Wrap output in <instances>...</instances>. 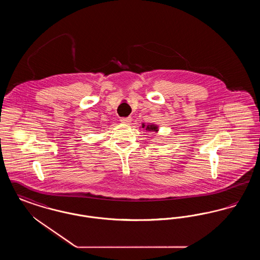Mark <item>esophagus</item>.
Listing matches in <instances>:
<instances>
[{"instance_id":"1","label":"esophagus","mask_w":260,"mask_h":260,"mask_svg":"<svg viewBox=\"0 0 260 260\" xmlns=\"http://www.w3.org/2000/svg\"><path fill=\"white\" fill-rule=\"evenodd\" d=\"M122 123H124V124H128L131 122H132V118L131 117H125V118H121V120H120Z\"/></svg>"}]
</instances>
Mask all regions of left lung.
I'll use <instances>...</instances> for the list:
<instances>
[{"instance_id":"1","label":"left lung","mask_w":260,"mask_h":260,"mask_svg":"<svg viewBox=\"0 0 260 260\" xmlns=\"http://www.w3.org/2000/svg\"><path fill=\"white\" fill-rule=\"evenodd\" d=\"M142 127L146 128V131H150V132H158V126L155 125V124H147L145 125L144 124H142Z\"/></svg>"}]
</instances>
